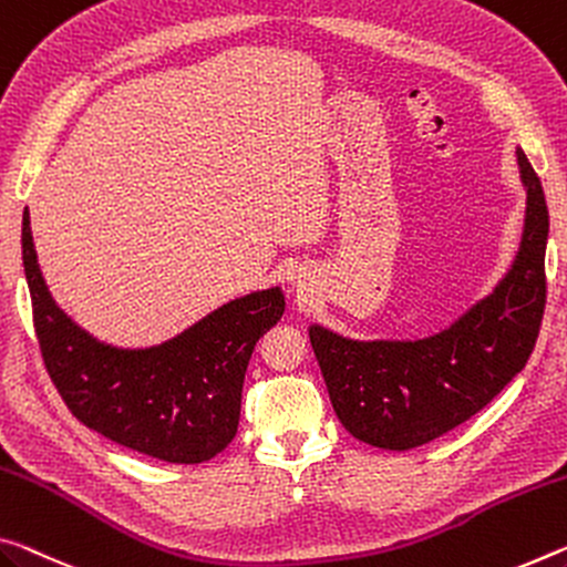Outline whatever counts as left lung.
I'll list each match as a JSON object with an SVG mask.
<instances>
[{
  "mask_svg": "<svg viewBox=\"0 0 567 567\" xmlns=\"http://www.w3.org/2000/svg\"><path fill=\"white\" fill-rule=\"evenodd\" d=\"M525 224L515 259L489 295L449 328L413 340H355L308 328L330 403L350 434L389 452L434 442L505 389L533 353L545 310L547 204L523 148Z\"/></svg>",
  "mask_w": 567,
  "mask_h": 567,
  "instance_id": "8db88e82",
  "label": "left lung"
}]
</instances>
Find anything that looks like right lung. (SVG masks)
I'll use <instances>...</instances> for the list:
<instances>
[{
    "label": "right lung",
    "instance_id": "right-lung-1",
    "mask_svg": "<svg viewBox=\"0 0 567 567\" xmlns=\"http://www.w3.org/2000/svg\"><path fill=\"white\" fill-rule=\"evenodd\" d=\"M22 265L44 368L78 421L171 464H202L227 449L251 350L285 312L280 285L224 302L158 346L121 348L90 336L52 298L27 209Z\"/></svg>",
    "mask_w": 567,
    "mask_h": 567
}]
</instances>
